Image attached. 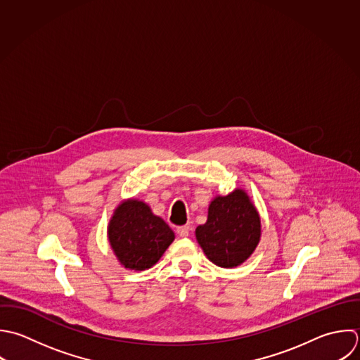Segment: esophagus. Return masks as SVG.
<instances>
[{
  "label": "esophagus",
  "mask_w": 360,
  "mask_h": 360,
  "mask_svg": "<svg viewBox=\"0 0 360 360\" xmlns=\"http://www.w3.org/2000/svg\"><path fill=\"white\" fill-rule=\"evenodd\" d=\"M176 233L179 237H188L189 236V226H181L176 229Z\"/></svg>",
  "instance_id": "34e87169"
}]
</instances>
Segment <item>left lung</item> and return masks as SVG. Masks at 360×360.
<instances>
[{
    "label": "left lung",
    "instance_id": "8db88e82",
    "mask_svg": "<svg viewBox=\"0 0 360 360\" xmlns=\"http://www.w3.org/2000/svg\"><path fill=\"white\" fill-rule=\"evenodd\" d=\"M261 234L259 213L241 188L226 196H214L207 209L206 223L195 230L207 259L227 269L240 266L254 254Z\"/></svg>",
    "mask_w": 360,
    "mask_h": 360
}]
</instances>
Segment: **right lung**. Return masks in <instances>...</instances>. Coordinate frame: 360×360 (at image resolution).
<instances>
[{
    "label": "right lung",
    "mask_w": 360,
    "mask_h": 360,
    "mask_svg": "<svg viewBox=\"0 0 360 360\" xmlns=\"http://www.w3.org/2000/svg\"><path fill=\"white\" fill-rule=\"evenodd\" d=\"M108 240L119 264L130 271L154 266L175 240L174 231L140 199H124L108 224Z\"/></svg>",
    "instance_id": "right-lung-1"
}]
</instances>
